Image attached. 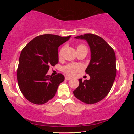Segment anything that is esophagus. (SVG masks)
<instances>
[{
	"mask_svg": "<svg viewBox=\"0 0 134 134\" xmlns=\"http://www.w3.org/2000/svg\"><path fill=\"white\" fill-rule=\"evenodd\" d=\"M65 79L66 80H67V81H69V80L71 79V78H70V77H69V76H65Z\"/></svg>",
	"mask_w": 134,
	"mask_h": 134,
	"instance_id": "obj_1",
	"label": "esophagus"
}]
</instances>
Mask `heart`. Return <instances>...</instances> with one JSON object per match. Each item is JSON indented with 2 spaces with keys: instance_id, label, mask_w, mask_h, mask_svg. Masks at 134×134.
<instances>
[{
  "instance_id": "1",
  "label": "heart",
  "mask_w": 134,
  "mask_h": 134,
  "mask_svg": "<svg viewBox=\"0 0 134 134\" xmlns=\"http://www.w3.org/2000/svg\"><path fill=\"white\" fill-rule=\"evenodd\" d=\"M79 47H84L82 45H80ZM63 50H64V48H62L59 52V56H61L62 54ZM81 65L78 64H70L68 65L64 66L62 68V70L67 74L70 75V76H74L76 72H79L81 70Z\"/></svg>"
}]
</instances>
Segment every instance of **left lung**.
Here are the masks:
<instances>
[{
    "label": "left lung",
    "mask_w": 134,
    "mask_h": 134,
    "mask_svg": "<svg viewBox=\"0 0 134 134\" xmlns=\"http://www.w3.org/2000/svg\"><path fill=\"white\" fill-rule=\"evenodd\" d=\"M84 40L90 48L91 60L86 72L90 79H79V85L73 91L76 98L86 104L102 100L111 90L116 74V57L113 48L104 40L93 34L75 37Z\"/></svg>",
    "instance_id": "8db88e82"
}]
</instances>
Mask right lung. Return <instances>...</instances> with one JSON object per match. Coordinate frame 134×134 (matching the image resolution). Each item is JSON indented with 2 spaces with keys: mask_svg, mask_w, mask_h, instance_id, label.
Here are the masks:
<instances>
[{
  "mask_svg": "<svg viewBox=\"0 0 134 134\" xmlns=\"http://www.w3.org/2000/svg\"><path fill=\"white\" fill-rule=\"evenodd\" d=\"M71 36L62 37L45 34L36 36L27 43L20 54L17 78L19 89L31 103L43 104L55 96L64 76L47 75L50 66L58 62L59 46Z\"/></svg>",
  "mask_w": 134,
  "mask_h": 134,
  "instance_id": "1",
  "label": "right lung"
}]
</instances>
